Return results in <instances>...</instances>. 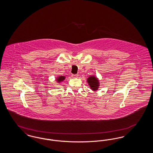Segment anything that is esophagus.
I'll return each instance as SVG.
<instances>
[{
  "instance_id": "34e87169",
  "label": "esophagus",
  "mask_w": 153,
  "mask_h": 153,
  "mask_svg": "<svg viewBox=\"0 0 153 153\" xmlns=\"http://www.w3.org/2000/svg\"><path fill=\"white\" fill-rule=\"evenodd\" d=\"M72 77L73 78H77V77H79V75H78V74H72Z\"/></svg>"
}]
</instances>
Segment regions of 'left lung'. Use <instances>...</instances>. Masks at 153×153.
Masks as SVG:
<instances>
[{"instance_id":"1","label":"left lung","mask_w":153,"mask_h":153,"mask_svg":"<svg viewBox=\"0 0 153 153\" xmlns=\"http://www.w3.org/2000/svg\"><path fill=\"white\" fill-rule=\"evenodd\" d=\"M87 82L89 84V85L90 86L91 89L92 91H97L99 87V81L98 80V79L97 77H96L95 76H90L89 77H88L87 79Z\"/></svg>"}]
</instances>
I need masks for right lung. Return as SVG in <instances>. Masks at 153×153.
<instances>
[{"label":"right lung","mask_w":153,"mask_h":153,"mask_svg":"<svg viewBox=\"0 0 153 153\" xmlns=\"http://www.w3.org/2000/svg\"><path fill=\"white\" fill-rule=\"evenodd\" d=\"M65 76H59V77H57V79H56V81L58 82H62V81H64V80H65Z\"/></svg>","instance_id":"obj_1"}]
</instances>
